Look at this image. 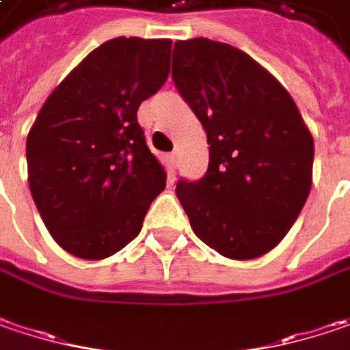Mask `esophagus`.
I'll return each mask as SVG.
<instances>
[{
  "mask_svg": "<svg viewBox=\"0 0 350 350\" xmlns=\"http://www.w3.org/2000/svg\"><path fill=\"white\" fill-rule=\"evenodd\" d=\"M169 159H171V163H173V167L179 165V155H177V153H171V157H169Z\"/></svg>",
  "mask_w": 350,
  "mask_h": 350,
  "instance_id": "obj_1",
  "label": "esophagus"
}]
</instances>
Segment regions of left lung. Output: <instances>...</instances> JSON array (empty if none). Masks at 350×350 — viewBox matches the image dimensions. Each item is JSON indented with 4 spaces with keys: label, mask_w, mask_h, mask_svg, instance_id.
<instances>
[{
    "label": "left lung",
    "mask_w": 350,
    "mask_h": 350,
    "mask_svg": "<svg viewBox=\"0 0 350 350\" xmlns=\"http://www.w3.org/2000/svg\"><path fill=\"white\" fill-rule=\"evenodd\" d=\"M171 77L211 146L204 177L175 189L193 232L230 260L268 254L313 181V135L293 98L250 55L204 37L175 43Z\"/></svg>",
    "instance_id": "obj_1"
}]
</instances>
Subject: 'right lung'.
Listing matches in <instances>:
<instances>
[{"label": "right lung", "instance_id": "right-lung-1", "mask_svg": "<svg viewBox=\"0 0 350 350\" xmlns=\"http://www.w3.org/2000/svg\"><path fill=\"white\" fill-rule=\"evenodd\" d=\"M171 39L118 37L51 92L27 135L29 189L62 250L104 260L139 234L167 173L137 108L169 77Z\"/></svg>", "mask_w": 350, "mask_h": 350}]
</instances>
